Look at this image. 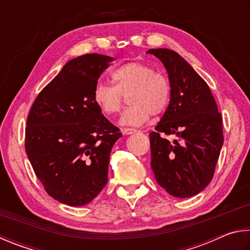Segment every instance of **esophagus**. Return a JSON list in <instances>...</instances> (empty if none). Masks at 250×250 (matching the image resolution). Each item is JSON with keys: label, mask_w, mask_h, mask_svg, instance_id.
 <instances>
[{"label": "esophagus", "mask_w": 250, "mask_h": 250, "mask_svg": "<svg viewBox=\"0 0 250 250\" xmlns=\"http://www.w3.org/2000/svg\"><path fill=\"white\" fill-rule=\"evenodd\" d=\"M122 132H123V134H124V135H132V134L136 133L137 130L134 129V128H123Z\"/></svg>", "instance_id": "34e87169"}]
</instances>
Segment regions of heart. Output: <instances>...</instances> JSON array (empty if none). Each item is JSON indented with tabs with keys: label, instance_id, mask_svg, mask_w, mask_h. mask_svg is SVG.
Instances as JSON below:
<instances>
[{
	"label": "heart",
	"instance_id": "1",
	"mask_svg": "<svg viewBox=\"0 0 250 250\" xmlns=\"http://www.w3.org/2000/svg\"><path fill=\"white\" fill-rule=\"evenodd\" d=\"M114 85L98 83L93 90L94 103L105 115L112 116L121 111L124 96H129L132 106L122 114L120 124L141 126L151 115H159L168 107L171 86L168 78L155 72L149 65L128 62L112 72Z\"/></svg>",
	"mask_w": 250,
	"mask_h": 250
}]
</instances>
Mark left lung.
I'll return each instance as SVG.
<instances>
[{
  "label": "left lung",
  "mask_w": 250,
  "mask_h": 250,
  "mask_svg": "<svg viewBox=\"0 0 250 250\" xmlns=\"http://www.w3.org/2000/svg\"><path fill=\"white\" fill-rule=\"evenodd\" d=\"M168 72L171 95L167 109L151 132V169L158 185L176 198H190L207 188L224 143L222 115L202 78L167 48L149 49ZM165 134L176 139L168 141Z\"/></svg>",
  "instance_id": "obj_1"
}]
</instances>
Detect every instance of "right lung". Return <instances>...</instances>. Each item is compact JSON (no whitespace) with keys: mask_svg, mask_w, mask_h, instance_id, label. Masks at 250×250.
<instances>
[{"mask_svg":"<svg viewBox=\"0 0 250 250\" xmlns=\"http://www.w3.org/2000/svg\"><path fill=\"white\" fill-rule=\"evenodd\" d=\"M114 58L86 54L68 61L35 100L25 149L51 198L70 207L90 203L107 183L120 129L94 103L93 90Z\"/></svg>","mask_w":250,"mask_h":250,"instance_id":"right-lung-1","label":"right lung"}]
</instances>
